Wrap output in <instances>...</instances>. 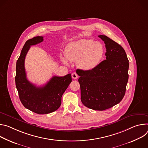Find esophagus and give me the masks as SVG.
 Listing matches in <instances>:
<instances>
[{
    "label": "esophagus",
    "mask_w": 148,
    "mask_h": 148,
    "mask_svg": "<svg viewBox=\"0 0 148 148\" xmlns=\"http://www.w3.org/2000/svg\"><path fill=\"white\" fill-rule=\"evenodd\" d=\"M72 78L74 79H76L78 78V75H77L76 73L73 72V73H72Z\"/></svg>",
    "instance_id": "34e87169"
}]
</instances>
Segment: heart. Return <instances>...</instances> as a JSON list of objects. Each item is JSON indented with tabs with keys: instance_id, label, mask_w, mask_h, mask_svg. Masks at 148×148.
I'll return each instance as SVG.
<instances>
[{
	"instance_id": "heart-1",
	"label": "heart",
	"mask_w": 148,
	"mask_h": 148,
	"mask_svg": "<svg viewBox=\"0 0 148 148\" xmlns=\"http://www.w3.org/2000/svg\"><path fill=\"white\" fill-rule=\"evenodd\" d=\"M104 55L102 45L92 40L82 39L68 45L65 56L71 62L76 61L77 66L84 71H91L96 68ZM62 62L68 64V60L62 58Z\"/></svg>"
}]
</instances>
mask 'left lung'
Here are the masks:
<instances>
[{
  "label": "left lung",
  "instance_id": "left-lung-1",
  "mask_svg": "<svg viewBox=\"0 0 148 148\" xmlns=\"http://www.w3.org/2000/svg\"><path fill=\"white\" fill-rule=\"evenodd\" d=\"M105 44L106 60L91 71L77 69L81 101L88 108L104 110L123 99L128 81L129 60L123 48L105 35L98 36Z\"/></svg>",
  "mask_w": 148,
  "mask_h": 148
}]
</instances>
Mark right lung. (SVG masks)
<instances>
[{
	"label": "right lung",
	"instance_id": "1",
	"mask_svg": "<svg viewBox=\"0 0 148 148\" xmlns=\"http://www.w3.org/2000/svg\"><path fill=\"white\" fill-rule=\"evenodd\" d=\"M43 40L36 36L27 40L16 62L15 83L23 105L38 114H43L56 110L61 105L62 96L72 82L71 74L64 76H53L44 86L37 87L27 80L25 68V59L30 46Z\"/></svg>",
	"mask_w": 148,
	"mask_h": 148
}]
</instances>
